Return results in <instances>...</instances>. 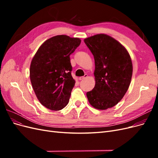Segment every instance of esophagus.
<instances>
[{
	"label": "esophagus",
	"mask_w": 158,
	"mask_h": 158,
	"mask_svg": "<svg viewBox=\"0 0 158 158\" xmlns=\"http://www.w3.org/2000/svg\"><path fill=\"white\" fill-rule=\"evenodd\" d=\"M88 77V74H85L84 76H81V77L79 78V80H84Z\"/></svg>",
	"instance_id": "obj_1"
}]
</instances>
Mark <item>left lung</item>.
I'll return each instance as SVG.
<instances>
[{"instance_id": "1", "label": "left lung", "mask_w": 158, "mask_h": 158, "mask_svg": "<svg viewBox=\"0 0 158 158\" xmlns=\"http://www.w3.org/2000/svg\"><path fill=\"white\" fill-rule=\"evenodd\" d=\"M95 60V87L86 93L89 103L105 110L121 101L131 84L132 64L128 51L120 43L106 34L84 40Z\"/></svg>"}]
</instances>
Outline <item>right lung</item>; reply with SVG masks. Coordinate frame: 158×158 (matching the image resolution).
Instances as JSON below:
<instances>
[{
    "instance_id": "right-lung-1",
    "label": "right lung",
    "mask_w": 158,
    "mask_h": 158,
    "mask_svg": "<svg viewBox=\"0 0 158 158\" xmlns=\"http://www.w3.org/2000/svg\"><path fill=\"white\" fill-rule=\"evenodd\" d=\"M80 43L79 38L54 36L40 46L31 60L33 89L40 102L52 111H59L69 103L75 85L70 55Z\"/></svg>"
}]
</instances>
